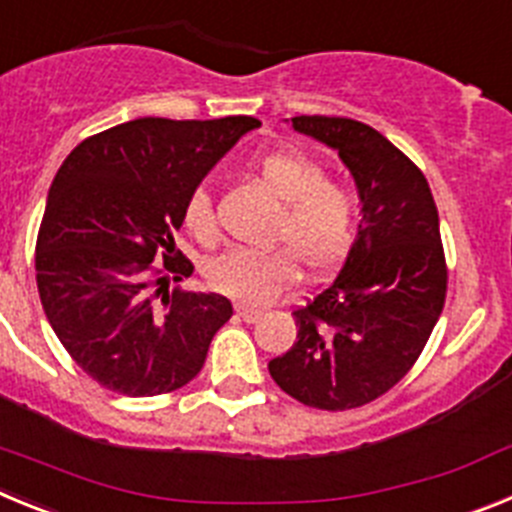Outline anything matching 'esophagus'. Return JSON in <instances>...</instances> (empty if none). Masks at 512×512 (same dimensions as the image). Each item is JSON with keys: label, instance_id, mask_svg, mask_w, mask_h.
<instances>
[{"label": "esophagus", "instance_id": "obj_1", "mask_svg": "<svg viewBox=\"0 0 512 512\" xmlns=\"http://www.w3.org/2000/svg\"><path fill=\"white\" fill-rule=\"evenodd\" d=\"M235 312H238V318H243L246 323H256V320L264 315L261 310H253V307H246V305H238V307H235Z\"/></svg>", "mask_w": 512, "mask_h": 512}]
</instances>
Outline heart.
Returning <instances> with one entry per match:
<instances>
[{"label":"heart","mask_w":512,"mask_h":512,"mask_svg":"<svg viewBox=\"0 0 512 512\" xmlns=\"http://www.w3.org/2000/svg\"><path fill=\"white\" fill-rule=\"evenodd\" d=\"M256 176L277 200H282V212L274 223V241L287 248H233L207 264L210 287L246 305H266L282 295L297 279V261L312 274L341 264L354 243L359 220L356 194L346 184L325 179L323 166L302 153H266L256 164ZM184 225L202 246H212L220 238L212 197L205 189L189 194Z\"/></svg>","instance_id":"1"}]
</instances>
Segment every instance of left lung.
<instances>
[{
    "label": "left lung",
    "mask_w": 512,
    "mask_h": 512,
    "mask_svg": "<svg viewBox=\"0 0 512 512\" xmlns=\"http://www.w3.org/2000/svg\"><path fill=\"white\" fill-rule=\"evenodd\" d=\"M292 128L338 151L361 220L336 279L295 310L297 343L269 374L310 408H361L410 372L443 310L438 210L423 171L364 122L300 115Z\"/></svg>",
    "instance_id": "obj_1"
}]
</instances>
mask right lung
Listing matches in <instances>:
<instances>
[{
  "mask_svg": "<svg viewBox=\"0 0 512 512\" xmlns=\"http://www.w3.org/2000/svg\"><path fill=\"white\" fill-rule=\"evenodd\" d=\"M259 125L140 117L81 140L58 169L35 246L40 302L71 359L107 390L153 397L200 374L233 305L169 292L194 271L174 230L207 171Z\"/></svg>",
  "mask_w": 512,
  "mask_h": 512,
  "instance_id": "add662e5",
  "label": "right lung"
}]
</instances>
